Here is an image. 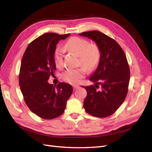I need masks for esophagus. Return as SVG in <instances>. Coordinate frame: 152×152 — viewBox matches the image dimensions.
Instances as JSON below:
<instances>
[{
  "instance_id": "1",
  "label": "esophagus",
  "mask_w": 152,
  "mask_h": 152,
  "mask_svg": "<svg viewBox=\"0 0 152 152\" xmlns=\"http://www.w3.org/2000/svg\"><path fill=\"white\" fill-rule=\"evenodd\" d=\"M78 87H79V86H73V88H74V90L75 91V90H76V89H77V88H78Z\"/></svg>"
}]
</instances>
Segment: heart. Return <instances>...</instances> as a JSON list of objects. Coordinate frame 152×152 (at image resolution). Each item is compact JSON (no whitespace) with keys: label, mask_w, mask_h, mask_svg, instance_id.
Listing matches in <instances>:
<instances>
[{"label":"heart","mask_w":152,"mask_h":152,"mask_svg":"<svg viewBox=\"0 0 152 152\" xmlns=\"http://www.w3.org/2000/svg\"><path fill=\"white\" fill-rule=\"evenodd\" d=\"M65 48L79 56V64L83 67L77 69H69L61 74L64 81L77 84L85 76L87 72L94 70L98 65L101 58V51L97 44L91 43L77 36L70 38L65 45ZM54 61L56 66L60 67L64 64V51L60 48L55 49Z\"/></svg>","instance_id":"obj_1"}]
</instances>
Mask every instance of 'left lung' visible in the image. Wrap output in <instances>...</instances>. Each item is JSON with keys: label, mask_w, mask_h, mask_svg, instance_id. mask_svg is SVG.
I'll return each mask as SVG.
<instances>
[{"label": "left lung", "mask_w": 152, "mask_h": 152, "mask_svg": "<svg viewBox=\"0 0 152 152\" xmlns=\"http://www.w3.org/2000/svg\"><path fill=\"white\" fill-rule=\"evenodd\" d=\"M79 35L95 41L101 51L98 66L89 79L95 85L83 87L87 93L83 107L93 116H109L121 106L128 94L130 72L126 56L116 41L100 31Z\"/></svg>", "instance_id": "obj_1"}]
</instances>
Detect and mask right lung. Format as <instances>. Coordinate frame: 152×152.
Here are the masks:
<instances>
[{
	"instance_id": "right-lung-1",
	"label": "right lung",
	"mask_w": 152,
	"mask_h": 152,
	"mask_svg": "<svg viewBox=\"0 0 152 152\" xmlns=\"http://www.w3.org/2000/svg\"><path fill=\"white\" fill-rule=\"evenodd\" d=\"M69 34L47 33L31 42L23 55L19 83L24 100L29 109L39 117L52 119L64 113L71 96V85L60 82L50 84L48 80L55 75L54 52L56 45Z\"/></svg>"
}]
</instances>
